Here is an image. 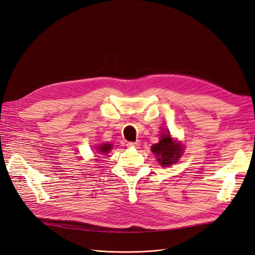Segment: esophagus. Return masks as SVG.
Instances as JSON below:
<instances>
[{
    "label": "esophagus",
    "mask_w": 255,
    "mask_h": 255,
    "mask_svg": "<svg viewBox=\"0 0 255 255\" xmlns=\"http://www.w3.org/2000/svg\"><path fill=\"white\" fill-rule=\"evenodd\" d=\"M140 145L139 141H134V142H128V146H131V147H138Z\"/></svg>",
    "instance_id": "1"
}]
</instances>
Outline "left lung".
<instances>
[{"label":"left lung","mask_w":255,"mask_h":255,"mask_svg":"<svg viewBox=\"0 0 255 255\" xmlns=\"http://www.w3.org/2000/svg\"><path fill=\"white\" fill-rule=\"evenodd\" d=\"M151 150L157 157V160L161 166H169L178 161L183 148L179 142L173 140L169 133L162 134L159 142L153 144Z\"/></svg>","instance_id":"1"}]
</instances>
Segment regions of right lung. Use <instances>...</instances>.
I'll return each instance as SVG.
<instances>
[{
	"instance_id": "obj_1",
	"label": "right lung",
	"mask_w": 255,
	"mask_h": 255,
	"mask_svg": "<svg viewBox=\"0 0 255 255\" xmlns=\"http://www.w3.org/2000/svg\"><path fill=\"white\" fill-rule=\"evenodd\" d=\"M112 147H113V145L110 144V143H103V144H100V145L98 146L97 150L99 151L98 153H100L101 155H104V154H107V153L111 152Z\"/></svg>"
}]
</instances>
